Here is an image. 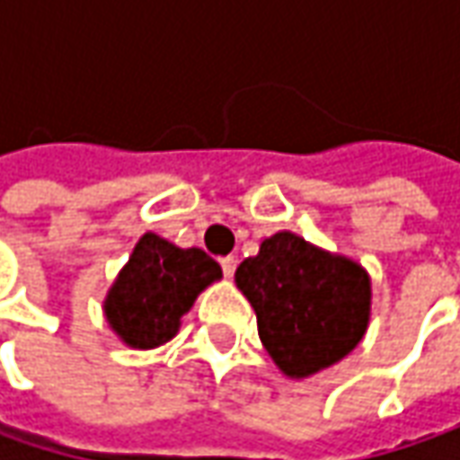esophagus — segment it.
<instances>
[{
    "label": "esophagus",
    "instance_id": "esophagus-1",
    "mask_svg": "<svg viewBox=\"0 0 460 460\" xmlns=\"http://www.w3.org/2000/svg\"><path fill=\"white\" fill-rule=\"evenodd\" d=\"M220 266H222V274L233 276V271H235V258L233 256L220 258Z\"/></svg>",
    "mask_w": 460,
    "mask_h": 460
}]
</instances>
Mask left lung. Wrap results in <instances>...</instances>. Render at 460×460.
Wrapping results in <instances>:
<instances>
[{
	"mask_svg": "<svg viewBox=\"0 0 460 460\" xmlns=\"http://www.w3.org/2000/svg\"><path fill=\"white\" fill-rule=\"evenodd\" d=\"M235 284L256 309L261 343L292 379L345 358L368 327L371 279L363 266L287 230L240 263Z\"/></svg>",
	"mask_w": 460,
	"mask_h": 460,
	"instance_id": "left-lung-1",
	"label": "left lung"
}]
</instances>
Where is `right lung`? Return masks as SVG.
<instances>
[{"label": "right lung", "instance_id": "obj_1", "mask_svg": "<svg viewBox=\"0 0 460 460\" xmlns=\"http://www.w3.org/2000/svg\"><path fill=\"white\" fill-rule=\"evenodd\" d=\"M220 276V263L199 248L146 233L104 299L107 323L130 348L168 343L199 292Z\"/></svg>", "mask_w": 460, "mask_h": 460}]
</instances>
